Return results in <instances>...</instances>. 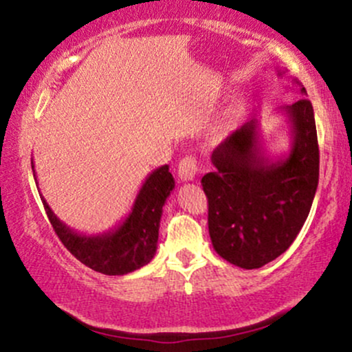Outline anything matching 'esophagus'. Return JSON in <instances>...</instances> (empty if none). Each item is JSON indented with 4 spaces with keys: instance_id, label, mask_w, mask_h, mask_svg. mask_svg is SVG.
I'll use <instances>...</instances> for the list:
<instances>
[{
    "instance_id": "obj_1",
    "label": "esophagus",
    "mask_w": 352,
    "mask_h": 352,
    "mask_svg": "<svg viewBox=\"0 0 352 352\" xmlns=\"http://www.w3.org/2000/svg\"><path fill=\"white\" fill-rule=\"evenodd\" d=\"M200 167L195 157H184L179 164V177L182 182H192L199 173Z\"/></svg>"
}]
</instances>
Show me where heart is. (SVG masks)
<instances>
[{
    "mask_svg": "<svg viewBox=\"0 0 352 352\" xmlns=\"http://www.w3.org/2000/svg\"><path fill=\"white\" fill-rule=\"evenodd\" d=\"M240 116H241V109H240V107L233 106L232 109H230L227 114L223 116V119H221L220 122H218L217 127L212 131V139H213V140L221 139V137L227 134L230 129H232L233 125H235V124L238 122V119H240Z\"/></svg>",
    "mask_w": 352,
    "mask_h": 352,
    "instance_id": "b5f03b06",
    "label": "heart"
}]
</instances>
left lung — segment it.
Here are the masks:
<instances>
[{"label": "left lung", "instance_id": "1", "mask_svg": "<svg viewBox=\"0 0 352 352\" xmlns=\"http://www.w3.org/2000/svg\"><path fill=\"white\" fill-rule=\"evenodd\" d=\"M294 84L306 96L296 79ZM278 112L289 124L292 147L285 157L266 155L260 119H252L212 152L215 170L201 179L213 248L228 263L245 270L261 268L289 248L309 215L318 188L313 106L300 99Z\"/></svg>", "mask_w": 352, "mask_h": 352}]
</instances>
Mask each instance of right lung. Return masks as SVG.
I'll use <instances>...</instances> for the list:
<instances>
[{
  "label": "right lung",
  "mask_w": 352,
  "mask_h": 352,
  "mask_svg": "<svg viewBox=\"0 0 352 352\" xmlns=\"http://www.w3.org/2000/svg\"><path fill=\"white\" fill-rule=\"evenodd\" d=\"M31 167L38 180L33 162ZM173 188L175 180L168 165L155 168L144 180L129 215L117 227L99 235L74 232L54 215L41 193L39 197L56 235L80 263L109 276H122L142 268L155 254L162 207Z\"/></svg>",
  "instance_id": "1"
}]
</instances>
